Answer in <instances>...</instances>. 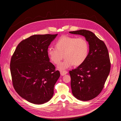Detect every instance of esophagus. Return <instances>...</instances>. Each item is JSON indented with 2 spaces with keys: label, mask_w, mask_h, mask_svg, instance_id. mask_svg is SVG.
Segmentation results:
<instances>
[{
  "label": "esophagus",
  "mask_w": 121,
  "mask_h": 121,
  "mask_svg": "<svg viewBox=\"0 0 121 121\" xmlns=\"http://www.w3.org/2000/svg\"><path fill=\"white\" fill-rule=\"evenodd\" d=\"M67 73V72L66 71H65V70L60 71V74L61 76H64L65 74H66Z\"/></svg>",
  "instance_id": "esophagus-1"
}]
</instances>
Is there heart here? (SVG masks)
Masks as SVG:
<instances>
[{"label":"heart","instance_id":"heart-1","mask_svg":"<svg viewBox=\"0 0 121 121\" xmlns=\"http://www.w3.org/2000/svg\"><path fill=\"white\" fill-rule=\"evenodd\" d=\"M56 48L49 47L47 55L50 60L55 64H58L64 57L57 68L60 70L72 66H79L87 59L89 53V44L84 37L64 35L56 42Z\"/></svg>","mask_w":121,"mask_h":121}]
</instances>
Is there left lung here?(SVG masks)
I'll use <instances>...</instances> for the list:
<instances>
[{
    "mask_svg": "<svg viewBox=\"0 0 121 121\" xmlns=\"http://www.w3.org/2000/svg\"><path fill=\"white\" fill-rule=\"evenodd\" d=\"M85 37L90 50L86 61L69 71L72 92L77 99L87 101L96 97L102 91L109 74L111 63L108 49L92 32L86 30L69 31Z\"/></svg>",
    "mask_w": 121,
    "mask_h": 121,
    "instance_id": "8db88e82",
    "label": "left lung"
}]
</instances>
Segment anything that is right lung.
Returning <instances> with one entry per match:
<instances>
[{"label": "right lung", "instance_id": "obj_1", "mask_svg": "<svg viewBox=\"0 0 121 121\" xmlns=\"http://www.w3.org/2000/svg\"><path fill=\"white\" fill-rule=\"evenodd\" d=\"M56 34L34 35L17 46L10 60L13 87L21 97L35 104L48 101L60 77L47 55L48 46Z\"/></svg>", "mask_w": 121, "mask_h": 121}]
</instances>
